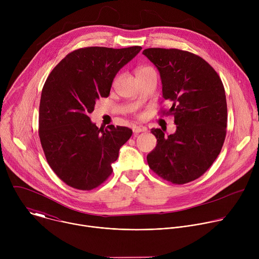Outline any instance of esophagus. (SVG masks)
<instances>
[{"instance_id": "esophagus-1", "label": "esophagus", "mask_w": 259, "mask_h": 259, "mask_svg": "<svg viewBox=\"0 0 259 259\" xmlns=\"http://www.w3.org/2000/svg\"><path fill=\"white\" fill-rule=\"evenodd\" d=\"M132 130H133V132H134L135 134H138V133H140V132L146 131V128H145V127H142V126H136V125H134V126L132 127Z\"/></svg>"}]
</instances>
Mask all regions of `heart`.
Masks as SVG:
<instances>
[{"label":"heart","mask_w":259,"mask_h":259,"mask_svg":"<svg viewBox=\"0 0 259 259\" xmlns=\"http://www.w3.org/2000/svg\"><path fill=\"white\" fill-rule=\"evenodd\" d=\"M147 69H152L151 67H140L138 70H137V73H139V72H142V71H144V70H147Z\"/></svg>","instance_id":"b5f03b06"}]
</instances>
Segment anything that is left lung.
I'll return each mask as SVG.
<instances>
[{
  "instance_id": "obj_1",
  "label": "left lung",
  "mask_w": 259,
  "mask_h": 259,
  "mask_svg": "<svg viewBox=\"0 0 259 259\" xmlns=\"http://www.w3.org/2000/svg\"><path fill=\"white\" fill-rule=\"evenodd\" d=\"M160 72L164 99L172 106L176 131L151 129L157 145L146 157L150 168L172 183L183 184L203 175L226 139L227 98L223 82L203 58L179 49L149 48L142 52Z\"/></svg>"
}]
</instances>
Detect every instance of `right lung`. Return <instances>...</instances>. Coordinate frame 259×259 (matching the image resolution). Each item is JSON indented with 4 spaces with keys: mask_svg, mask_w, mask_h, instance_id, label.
<instances>
[{
    "mask_svg": "<svg viewBox=\"0 0 259 259\" xmlns=\"http://www.w3.org/2000/svg\"><path fill=\"white\" fill-rule=\"evenodd\" d=\"M87 47L67 54L42 90L39 136L47 162L67 186L90 191L112 174L127 127L98 128L89 118L99 97H107L118 71L141 50Z\"/></svg>",
    "mask_w": 259,
    "mask_h": 259,
    "instance_id": "add662e5",
    "label": "right lung"
}]
</instances>
